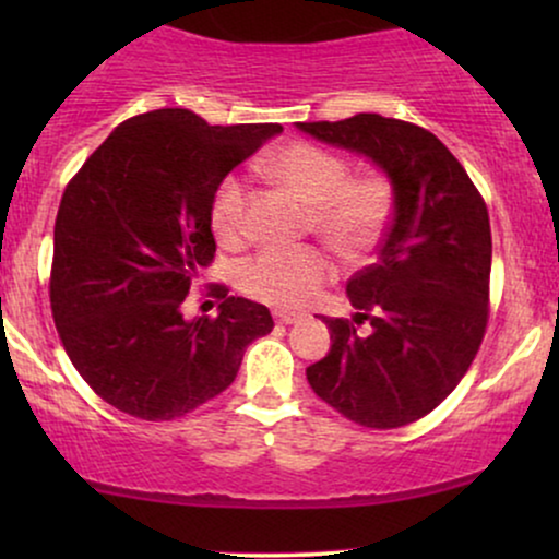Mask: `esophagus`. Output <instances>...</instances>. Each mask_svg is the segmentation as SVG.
<instances>
[{"mask_svg": "<svg viewBox=\"0 0 559 559\" xmlns=\"http://www.w3.org/2000/svg\"><path fill=\"white\" fill-rule=\"evenodd\" d=\"M301 318H305V316H301V312H286V310H278V312H275V320H278V323H284V325L299 323Z\"/></svg>", "mask_w": 559, "mask_h": 559, "instance_id": "obj_1", "label": "esophagus"}]
</instances>
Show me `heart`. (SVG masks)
<instances>
[{
    "mask_svg": "<svg viewBox=\"0 0 559 559\" xmlns=\"http://www.w3.org/2000/svg\"><path fill=\"white\" fill-rule=\"evenodd\" d=\"M262 170L310 202V226L344 258H360L386 230L394 213V183L386 173H349L338 152L288 141L262 159ZM210 228L223 247L249 239L247 183L226 176L210 199ZM333 278V262L320 247H271L239 267V286L273 307H305Z\"/></svg>",
    "mask_w": 559,
    "mask_h": 559,
    "instance_id": "obj_1",
    "label": "heart"
}]
</instances>
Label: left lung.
Instances as JSON below:
<instances>
[{
    "instance_id": "1",
    "label": "left lung",
    "mask_w": 559,
    "mask_h": 559,
    "mask_svg": "<svg viewBox=\"0 0 559 559\" xmlns=\"http://www.w3.org/2000/svg\"><path fill=\"white\" fill-rule=\"evenodd\" d=\"M297 126L370 157L394 183L378 260L346 284L357 316L323 318L333 344L307 368V381L357 426H407L452 394L484 342L489 210L460 159L426 128L373 112ZM365 319L371 331L360 334Z\"/></svg>"
}]
</instances>
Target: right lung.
Instances as JSON below:
<instances>
[{
  "label": "right lung",
  "mask_w": 559,
  "mask_h": 559,
  "mask_svg": "<svg viewBox=\"0 0 559 559\" xmlns=\"http://www.w3.org/2000/svg\"><path fill=\"white\" fill-rule=\"evenodd\" d=\"M278 123L210 126L181 107L120 123L70 178L55 221L52 318L70 362L107 404L176 420L226 391L271 310L228 297L186 320L183 299L215 260L210 199Z\"/></svg>",
  "instance_id": "1"
}]
</instances>
